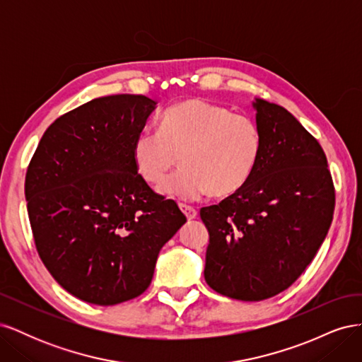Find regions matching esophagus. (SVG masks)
I'll return each mask as SVG.
<instances>
[{"label": "esophagus", "instance_id": "34e87169", "mask_svg": "<svg viewBox=\"0 0 362 362\" xmlns=\"http://www.w3.org/2000/svg\"><path fill=\"white\" fill-rule=\"evenodd\" d=\"M180 208H181V211L185 214V217L189 218V221H193V218H196V216H198V211H196L194 208L190 205L180 204Z\"/></svg>", "mask_w": 362, "mask_h": 362}]
</instances>
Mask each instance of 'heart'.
<instances>
[{
	"label": "heart",
	"instance_id": "obj_1",
	"mask_svg": "<svg viewBox=\"0 0 362 362\" xmlns=\"http://www.w3.org/2000/svg\"><path fill=\"white\" fill-rule=\"evenodd\" d=\"M261 151L262 136L254 119L189 98L163 113L160 131H140L133 144V161L140 177L156 185L180 157L182 168L158 190L181 201H196L208 192L225 198L242 190L258 166Z\"/></svg>",
	"mask_w": 362,
	"mask_h": 362
}]
</instances>
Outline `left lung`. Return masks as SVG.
<instances>
[{"instance_id":"8db88e82","label":"left lung","mask_w":362,"mask_h":362,"mask_svg":"<svg viewBox=\"0 0 362 362\" xmlns=\"http://www.w3.org/2000/svg\"><path fill=\"white\" fill-rule=\"evenodd\" d=\"M262 136L258 166L242 190L201 208L210 243L204 276L237 300L287 290L322 246L335 190L325 152L286 108L255 98Z\"/></svg>"}]
</instances>
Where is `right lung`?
I'll return each mask as SVG.
<instances>
[{"instance_id": "add662e5", "label": "right lung", "mask_w": 362, "mask_h": 362, "mask_svg": "<svg viewBox=\"0 0 362 362\" xmlns=\"http://www.w3.org/2000/svg\"><path fill=\"white\" fill-rule=\"evenodd\" d=\"M157 103L96 98L42 136L25 175L33 237L52 278L75 298L116 305L144 293L161 247L187 222L140 177L133 144Z\"/></svg>"}]
</instances>
